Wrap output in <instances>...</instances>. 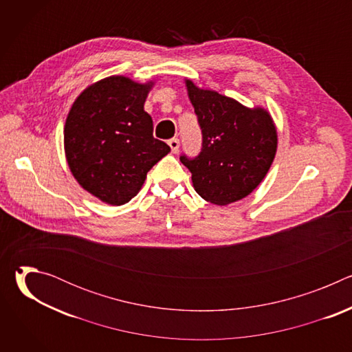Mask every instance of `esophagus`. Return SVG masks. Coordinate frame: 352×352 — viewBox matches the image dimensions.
<instances>
[{
  "instance_id": "1",
  "label": "esophagus",
  "mask_w": 352,
  "mask_h": 352,
  "mask_svg": "<svg viewBox=\"0 0 352 352\" xmlns=\"http://www.w3.org/2000/svg\"><path fill=\"white\" fill-rule=\"evenodd\" d=\"M168 144H170V147H171V152H173V153H177L178 150H179V140H178V138L170 139V140H168Z\"/></svg>"
}]
</instances>
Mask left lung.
Listing matches in <instances>:
<instances>
[{
  "instance_id": "left-lung-1",
  "label": "left lung",
  "mask_w": 352,
  "mask_h": 352,
  "mask_svg": "<svg viewBox=\"0 0 352 352\" xmlns=\"http://www.w3.org/2000/svg\"><path fill=\"white\" fill-rule=\"evenodd\" d=\"M186 87L202 131V147L197 156L181 155L179 160L192 173L195 190L208 202H236L262 182L273 163L277 133L272 117L190 80Z\"/></svg>"
}]
</instances>
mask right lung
Segmentation results:
<instances>
[{
  "mask_svg": "<svg viewBox=\"0 0 352 352\" xmlns=\"http://www.w3.org/2000/svg\"><path fill=\"white\" fill-rule=\"evenodd\" d=\"M150 83L110 76L89 86L74 103L64 131L68 166L83 189L110 205L139 192L147 171L170 146L153 138L144 110Z\"/></svg>",
  "mask_w": 352,
  "mask_h": 352,
  "instance_id": "obj_1",
  "label": "right lung"
}]
</instances>
